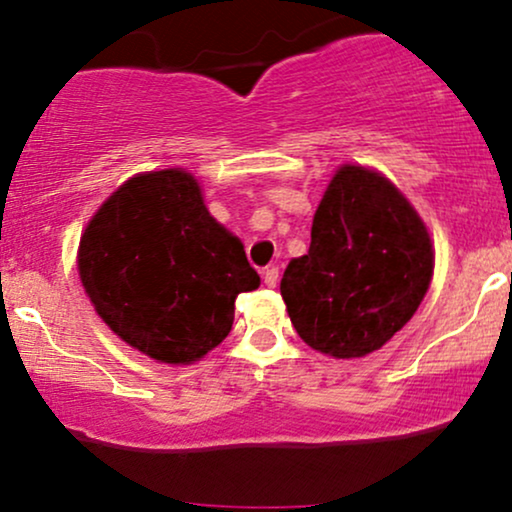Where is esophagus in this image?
I'll use <instances>...</instances> for the list:
<instances>
[{"instance_id":"obj_1","label":"esophagus","mask_w":512,"mask_h":512,"mask_svg":"<svg viewBox=\"0 0 512 512\" xmlns=\"http://www.w3.org/2000/svg\"><path fill=\"white\" fill-rule=\"evenodd\" d=\"M262 279H264V286L274 289V286L279 284V267H267V269H264Z\"/></svg>"}]
</instances>
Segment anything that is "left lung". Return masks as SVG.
<instances>
[{"instance_id":"obj_1","label":"left lung","mask_w":512,"mask_h":512,"mask_svg":"<svg viewBox=\"0 0 512 512\" xmlns=\"http://www.w3.org/2000/svg\"><path fill=\"white\" fill-rule=\"evenodd\" d=\"M433 243L409 199L378 170L344 163L313 216L308 255L281 279L298 337L361 358L390 342L424 301Z\"/></svg>"}]
</instances>
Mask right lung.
Returning a JSON list of instances; mask_svg holds the SVG:
<instances>
[{
	"mask_svg": "<svg viewBox=\"0 0 512 512\" xmlns=\"http://www.w3.org/2000/svg\"><path fill=\"white\" fill-rule=\"evenodd\" d=\"M79 279L122 342L187 366L228 337L236 298L260 276L243 243L209 214L182 168L129 178L101 204L79 243Z\"/></svg>",
	"mask_w": 512,
	"mask_h": 512,
	"instance_id": "obj_1",
	"label": "right lung"
}]
</instances>
